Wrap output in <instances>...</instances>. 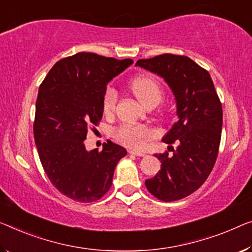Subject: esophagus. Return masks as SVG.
Segmentation results:
<instances>
[{"label": "esophagus", "instance_id": "esophagus-1", "mask_svg": "<svg viewBox=\"0 0 252 252\" xmlns=\"http://www.w3.org/2000/svg\"><path fill=\"white\" fill-rule=\"evenodd\" d=\"M129 154H131V155H136V156H141V157H144V156H146V154H144V153H140V152H137V150H129Z\"/></svg>", "mask_w": 252, "mask_h": 252}]
</instances>
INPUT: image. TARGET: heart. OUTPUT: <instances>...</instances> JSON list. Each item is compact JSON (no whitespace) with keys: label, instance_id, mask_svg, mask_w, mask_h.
<instances>
[{"label":"heart","instance_id":"heart-1","mask_svg":"<svg viewBox=\"0 0 252 252\" xmlns=\"http://www.w3.org/2000/svg\"><path fill=\"white\" fill-rule=\"evenodd\" d=\"M130 89L137 99L146 107L148 105L158 104L163 97L162 86L155 78L148 74H141L133 78L130 82ZM118 93L112 86H108L103 97V111L108 115L114 112ZM154 131L144 126L123 125L114 131V137L122 145L130 148L141 149L144 148L150 138L154 137Z\"/></svg>","mask_w":252,"mask_h":252}]
</instances>
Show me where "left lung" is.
<instances>
[{"label":"left lung","instance_id":"obj_1","mask_svg":"<svg viewBox=\"0 0 252 252\" xmlns=\"http://www.w3.org/2000/svg\"><path fill=\"white\" fill-rule=\"evenodd\" d=\"M136 65L166 81L174 94L178 115L163 138L168 145L176 142L178 147L172 155L156 154L162 163L160 171L145 185L159 200H180L198 190L215 165L223 125L222 104L208 71L188 56L162 54L138 60Z\"/></svg>","mask_w":252,"mask_h":252}]
</instances>
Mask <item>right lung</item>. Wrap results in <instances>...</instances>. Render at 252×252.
<instances>
[{"instance_id":"add662e5","label":"right lung","mask_w":252,"mask_h":252,"mask_svg":"<svg viewBox=\"0 0 252 252\" xmlns=\"http://www.w3.org/2000/svg\"><path fill=\"white\" fill-rule=\"evenodd\" d=\"M133 61L81 52L50 70L39 86L33 137L45 173L56 189L79 202H93L110 190L116 164L126 150L108 140L88 152L85 139L103 116L107 82Z\"/></svg>"}]
</instances>
